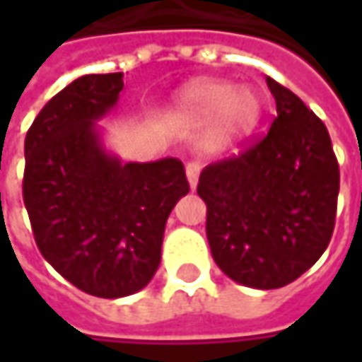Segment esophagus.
Listing matches in <instances>:
<instances>
[{
  "label": "esophagus",
  "mask_w": 362,
  "mask_h": 362,
  "mask_svg": "<svg viewBox=\"0 0 362 362\" xmlns=\"http://www.w3.org/2000/svg\"><path fill=\"white\" fill-rule=\"evenodd\" d=\"M199 171H202V165H199L197 160H191V163H187V167H185V175H187L189 187H191V189L197 187V179H199Z\"/></svg>",
  "instance_id": "esophagus-1"
}]
</instances>
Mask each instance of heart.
Returning a JSON list of instances; mask_svg holds the SVG:
<instances>
[{
  "label": "heart",
  "mask_w": 362,
  "mask_h": 362,
  "mask_svg": "<svg viewBox=\"0 0 362 362\" xmlns=\"http://www.w3.org/2000/svg\"><path fill=\"white\" fill-rule=\"evenodd\" d=\"M177 117L185 122H216L226 141L247 136L262 119V98L250 86L228 80H202L191 84L175 103Z\"/></svg>",
  "instance_id": "heart-1"
}]
</instances>
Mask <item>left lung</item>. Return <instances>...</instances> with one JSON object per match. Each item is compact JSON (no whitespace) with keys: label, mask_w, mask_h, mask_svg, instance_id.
Wrapping results in <instances>:
<instances>
[{"label":"left lung","mask_w":362,"mask_h":362,"mask_svg":"<svg viewBox=\"0 0 362 362\" xmlns=\"http://www.w3.org/2000/svg\"><path fill=\"white\" fill-rule=\"evenodd\" d=\"M266 82L278 112L270 132L242 155L207 165L197 185L219 270L257 290L294 282L325 254L341 183L325 122L294 92Z\"/></svg>","instance_id":"8db88e82"}]
</instances>
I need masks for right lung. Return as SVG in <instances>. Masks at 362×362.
<instances>
[{"label": "right lung", "instance_id": "obj_1", "mask_svg": "<svg viewBox=\"0 0 362 362\" xmlns=\"http://www.w3.org/2000/svg\"><path fill=\"white\" fill-rule=\"evenodd\" d=\"M122 72L86 74L40 110L25 134L23 203L42 256L82 292L122 298L160 264L167 217L189 193L181 160L122 163L98 120L119 105Z\"/></svg>", "mask_w": 362, "mask_h": 362}]
</instances>
